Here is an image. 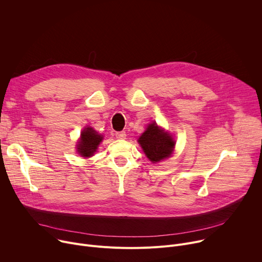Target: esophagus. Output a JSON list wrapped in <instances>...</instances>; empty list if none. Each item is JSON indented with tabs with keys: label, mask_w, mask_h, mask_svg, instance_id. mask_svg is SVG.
I'll return each instance as SVG.
<instances>
[{
	"label": "esophagus",
	"mask_w": 262,
	"mask_h": 262,
	"mask_svg": "<svg viewBox=\"0 0 262 262\" xmlns=\"http://www.w3.org/2000/svg\"><path fill=\"white\" fill-rule=\"evenodd\" d=\"M115 136H116V138L117 139H125V137H126V134H125V132H117L116 134H115Z\"/></svg>",
	"instance_id": "1"
}]
</instances>
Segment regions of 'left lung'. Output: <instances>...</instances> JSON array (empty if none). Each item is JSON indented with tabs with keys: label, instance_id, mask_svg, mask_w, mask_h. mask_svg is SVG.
Segmentation results:
<instances>
[{
	"label": "left lung",
	"instance_id": "left-lung-1",
	"mask_svg": "<svg viewBox=\"0 0 262 262\" xmlns=\"http://www.w3.org/2000/svg\"><path fill=\"white\" fill-rule=\"evenodd\" d=\"M138 142L146 157L157 163L170 157L174 148V141L169 134L164 133L157 124L152 123L142 134Z\"/></svg>",
	"mask_w": 262,
	"mask_h": 262
}]
</instances>
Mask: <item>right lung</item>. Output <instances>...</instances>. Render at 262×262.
Masks as SVG:
<instances>
[{"label":"right lung","instance_id":"obj_1","mask_svg":"<svg viewBox=\"0 0 262 262\" xmlns=\"http://www.w3.org/2000/svg\"><path fill=\"white\" fill-rule=\"evenodd\" d=\"M102 141V137L97 134L91 127H86L83 129L80 140L77 144L78 154L84 158L92 157L94 152L96 151L100 142Z\"/></svg>","mask_w":262,"mask_h":262}]
</instances>
